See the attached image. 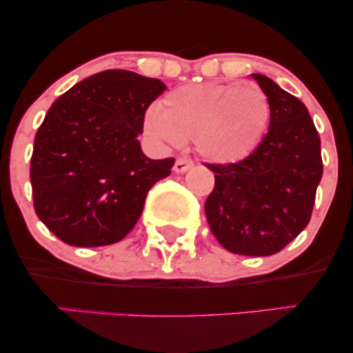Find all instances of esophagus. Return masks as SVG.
<instances>
[{
    "mask_svg": "<svg viewBox=\"0 0 353 353\" xmlns=\"http://www.w3.org/2000/svg\"><path fill=\"white\" fill-rule=\"evenodd\" d=\"M190 168H192V161L185 159V157H179V159L176 161V164H174V171H176L177 174L189 171Z\"/></svg>",
    "mask_w": 353,
    "mask_h": 353,
    "instance_id": "esophagus-1",
    "label": "esophagus"
}]
</instances>
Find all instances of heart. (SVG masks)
I'll return each mask as SVG.
<instances>
[{"label":"heart","instance_id":"1","mask_svg":"<svg viewBox=\"0 0 353 353\" xmlns=\"http://www.w3.org/2000/svg\"><path fill=\"white\" fill-rule=\"evenodd\" d=\"M269 119V99L257 84L199 83L172 89L159 109H149L144 132L164 144L194 139L210 163L234 164L254 152Z\"/></svg>","mask_w":353,"mask_h":353}]
</instances>
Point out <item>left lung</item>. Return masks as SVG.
<instances>
[{"label": "left lung", "mask_w": 353, "mask_h": 353, "mask_svg": "<svg viewBox=\"0 0 353 353\" xmlns=\"http://www.w3.org/2000/svg\"><path fill=\"white\" fill-rule=\"evenodd\" d=\"M252 78L269 99V131L245 159L204 164L216 177L204 209L224 249L262 257L281 252L307 228L323 164L305 104L264 74Z\"/></svg>", "instance_id": "8db88e82"}]
</instances>
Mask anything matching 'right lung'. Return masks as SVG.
<instances>
[{
    "instance_id": "add662e5",
    "label": "right lung",
    "mask_w": 353,
    "mask_h": 353,
    "mask_svg": "<svg viewBox=\"0 0 353 353\" xmlns=\"http://www.w3.org/2000/svg\"><path fill=\"white\" fill-rule=\"evenodd\" d=\"M163 81L108 70L79 81L52 103L34 136V210L61 241L116 244L131 232L145 196L171 174L172 157L144 156L137 136Z\"/></svg>"
}]
</instances>
